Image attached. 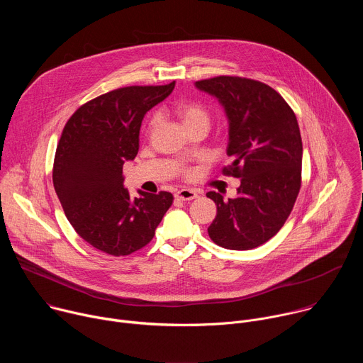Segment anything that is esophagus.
<instances>
[{
    "label": "esophagus",
    "mask_w": 363,
    "mask_h": 363,
    "mask_svg": "<svg viewBox=\"0 0 363 363\" xmlns=\"http://www.w3.org/2000/svg\"><path fill=\"white\" fill-rule=\"evenodd\" d=\"M175 196L181 201H192V199L198 198V194L192 189H179L175 192Z\"/></svg>",
    "instance_id": "34e87169"
}]
</instances>
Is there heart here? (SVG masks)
Here are the masks:
<instances>
[{
    "mask_svg": "<svg viewBox=\"0 0 363 363\" xmlns=\"http://www.w3.org/2000/svg\"><path fill=\"white\" fill-rule=\"evenodd\" d=\"M175 113L181 119L185 129L196 126V125H206L210 123V115L206 109L199 105L196 101H181L175 106ZM157 125V119L152 121V126Z\"/></svg>",
    "mask_w": 363,
    "mask_h": 363,
    "instance_id": "1",
    "label": "heart"
}]
</instances>
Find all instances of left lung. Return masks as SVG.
I'll return each mask as SVG.
<instances>
[{"instance_id": "left-lung-1", "label": "left lung", "mask_w": 363, "mask_h": 363, "mask_svg": "<svg viewBox=\"0 0 363 363\" xmlns=\"http://www.w3.org/2000/svg\"><path fill=\"white\" fill-rule=\"evenodd\" d=\"M195 87L224 108L233 160L224 174L241 178L234 198L206 194L217 205L210 238L228 250L255 248L280 231L298 195L303 145L296 115L262 82L220 76Z\"/></svg>"}]
</instances>
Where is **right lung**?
Returning <instances> with one entry per match:
<instances>
[{
  "label": "right lung",
  "mask_w": 363,
  "mask_h": 363,
  "mask_svg": "<svg viewBox=\"0 0 363 363\" xmlns=\"http://www.w3.org/2000/svg\"><path fill=\"white\" fill-rule=\"evenodd\" d=\"M167 86H129L80 106L66 123L57 145L53 184L76 233L94 248L128 255L155 235L172 203V194L123 186V164L139 150L145 115L174 90Z\"/></svg>",
  "instance_id": "add662e5"
}]
</instances>
